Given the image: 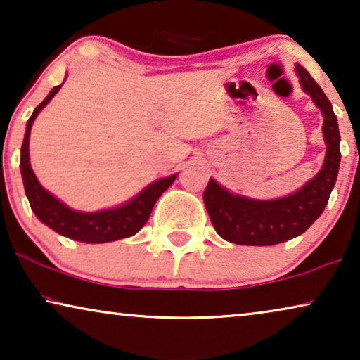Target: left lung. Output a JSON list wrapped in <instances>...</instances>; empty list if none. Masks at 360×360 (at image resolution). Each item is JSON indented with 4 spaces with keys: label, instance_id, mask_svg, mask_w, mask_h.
<instances>
[{
    "label": "left lung",
    "instance_id": "obj_1",
    "mask_svg": "<svg viewBox=\"0 0 360 360\" xmlns=\"http://www.w3.org/2000/svg\"><path fill=\"white\" fill-rule=\"evenodd\" d=\"M303 90L323 111V134L328 149L323 169L297 193L272 201L249 200L229 193L210 179L203 193L205 206L216 233L240 245H274L303 234L326 208L336 184L341 150L338 120L321 86L302 65L295 67Z\"/></svg>",
    "mask_w": 360,
    "mask_h": 360
}]
</instances>
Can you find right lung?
<instances>
[{
    "label": "right lung",
    "instance_id": "right-lung-1",
    "mask_svg": "<svg viewBox=\"0 0 360 360\" xmlns=\"http://www.w3.org/2000/svg\"><path fill=\"white\" fill-rule=\"evenodd\" d=\"M60 86L62 85L53 86L46 100L34 110L32 116L27 121L26 134H24L21 147V174L31 210L44 224H47L56 233L65 236V238L82 240V243L98 244L129 238L147 223L155 201L174 184L176 175L154 181L124 206L98 211V213H78L63 205L62 201L53 198L49 191L42 188V185L34 175L31 164H29V136H31V126L39 111L52 100L53 95L60 90Z\"/></svg>",
    "mask_w": 360,
    "mask_h": 360
}]
</instances>
